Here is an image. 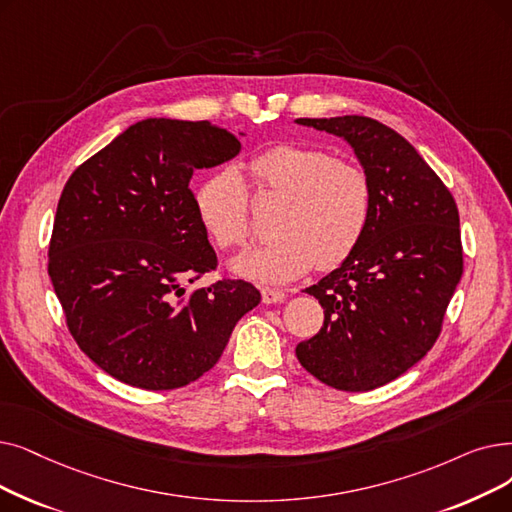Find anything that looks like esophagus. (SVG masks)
<instances>
[{
  "label": "esophagus",
  "mask_w": 512,
  "mask_h": 512,
  "mask_svg": "<svg viewBox=\"0 0 512 512\" xmlns=\"http://www.w3.org/2000/svg\"><path fill=\"white\" fill-rule=\"evenodd\" d=\"M261 299H263V303L272 305V303H282L286 299V295L282 291H278V288L265 286V288H261Z\"/></svg>",
  "instance_id": "esophagus-1"
}]
</instances>
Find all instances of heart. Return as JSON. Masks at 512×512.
<instances>
[{"label":"heart","instance_id":"1","mask_svg":"<svg viewBox=\"0 0 512 512\" xmlns=\"http://www.w3.org/2000/svg\"><path fill=\"white\" fill-rule=\"evenodd\" d=\"M259 192L284 198L276 242L234 261V270L259 282H286L314 268L332 270L358 247L372 213V184L355 163L320 146L276 144L251 159ZM196 213L221 251L251 242L249 190L226 167L196 192Z\"/></svg>","mask_w":512,"mask_h":512}]
</instances>
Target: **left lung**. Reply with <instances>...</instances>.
I'll use <instances>...</instances> for the list:
<instances>
[{
    "instance_id": "left-lung-1",
    "label": "left lung",
    "mask_w": 512,
    "mask_h": 512,
    "mask_svg": "<svg viewBox=\"0 0 512 512\" xmlns=\"http://www.w3.org/2000/svg\"><path fill=\"white\" fill-rule=\"evenodd\" d=\"M343 138L372 184L364 238L341 268L305 288L324 307L301 366L339 391H370L402 376L435 345L462 276L454 196L416 148L370 117L297 119Z\"/></svg>"
}]
</instances>
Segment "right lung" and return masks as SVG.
I'll list each match as a JSON object with an SVG mask.
<instances>
[{
    "label": "right lung",
    "mask_w": 512,
    "mask_h": 512,
    "mask_svg": "<svg viewBox=\"0 0 512 512\" xmlns=\"http://www.w3.org/2000/svg\"><path fill=\"white\" fill-rule=\"evenodd\" d=\"M238 152L209 121L144 119L66 182L48 274L73 339L117 381L167 391L201 379L259 305L244 280L190 288L217 268L190 180Z\"/></svg>",
    "instance_id": "1"
}]
</instances>
